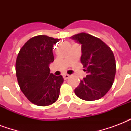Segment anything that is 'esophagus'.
I'll return each mask as SVG.
<instances>
[{
    "label": "esophagus",
    "mask_w": 131,
    "mask_h": 131,
    "mask_svg": "<svg viewBox=\"0 0 131 131\" xmlns=\"http://www.w3.org/2000/svg\"><path fill=\"white\" fill-rule=\"evenodd\" d=\"M69 77L70 75H67V74H64V75H63V78L64 80H67L68 78H69Z\"/></svg>",
    "instance_id": "34e87169"
}]
</instances>
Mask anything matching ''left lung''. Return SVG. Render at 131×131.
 Masks as SVG:
<instances>
[{
  "instance_id": "8db88e82",
  "label": "left lung",
  "mask_w": 131,
  "mask_h": 131,
  "mask_svg": "<svg viewBox=\"0 0 131 131\" xmlns=\"http://www.w3.org/2000/svg\"><path fill=\"white\" fill-rule=\"evenodd\" d=\"M71 38L82 45L81 62L87 73L75 89V93L85 101L99 99L114 83L116 71L114 53L104 42L89 34L82 32Z\"/></svg>"
}]
</instances>
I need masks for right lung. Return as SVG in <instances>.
Wrapping results in <instances>:
<instances>
[{
	"mask_svg": "<svg viewBox=\"0 0 131 131\" xmlns=\"http://www.w3.org/2000/svg\"><path fill=\"white\" fill-rule=\"evenodd\" d=\"M59 41L46 35L29 39L17 55L15 70L17 82L26 97L35 105L47 106L58 99L62 76L50 73L54 61L53 46Z\"/></svg>",
	"mask_w": 131,
	"mask_h": 131,
	"instance_id": "add662e5",
	"label": "right lung"
}]
</instances>
